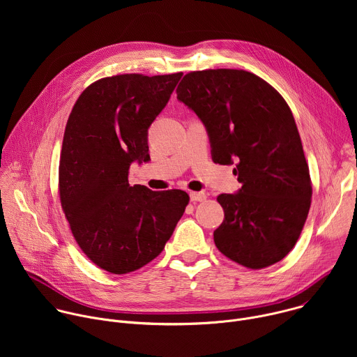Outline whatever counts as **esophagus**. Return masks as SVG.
Returning <instances> with one entry per match:
<instances>
[{"mask_svg": "<svg viewBox=\"0 0 357 357\" xmlns=\"http://www.w3.org/2000/svg\"><path fill=\"white\" fill-rule=\"evenodd\" d=\"M190 200L192 202H203V200H206V193H203V192H190Z\"/></svg>", "mask_w": 357, "mask_h": 357, "instance_id": "obj_1", "label": "esophagus"}]
</instances>
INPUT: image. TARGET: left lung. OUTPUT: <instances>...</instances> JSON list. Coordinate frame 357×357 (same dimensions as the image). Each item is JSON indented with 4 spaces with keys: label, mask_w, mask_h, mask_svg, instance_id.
<instances>
[{
    "label": "left lung",
    "mask_w": 357,
    "mask_h": 357,
    "mask_svg": "<svg viewBox=\"0 0 357 357\" xmlns=\"http://www.w3.org/2000/svg\"><path fill=\"white\" fill-rule=\"evenodd\" d=\"M176 98L205 126L213 162L233 165L241 183L222 193L225 211L215 244L252 270L281 261L307 220L312 186L294 116L282 96L245 70L185 75Z\"/></svg>",
    "instance_id": "left-lung-1"
}]
</instances>
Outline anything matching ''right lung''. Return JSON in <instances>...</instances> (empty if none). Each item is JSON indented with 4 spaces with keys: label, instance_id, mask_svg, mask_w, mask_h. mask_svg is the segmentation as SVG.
<instances>
[{
    "label": "right lung",
    "instance_id": "right-lung-1",
    "mask_svg": "<svg viewBox=\"0 0 357 357\" xmlns=\"http://www.w3.org/2000/svg\"><path fill=\"white\" fill-rule=\"evenodd\" d=\"M182 73L119 75L90 84L69 116L59 162V195L75 240L112 274L154 260L182 218L189 195L130 186L132 162H145L148 128Z\"/></svg>",
    "mask_w": 357,
    "mask_h": 357
}]
</instances>
